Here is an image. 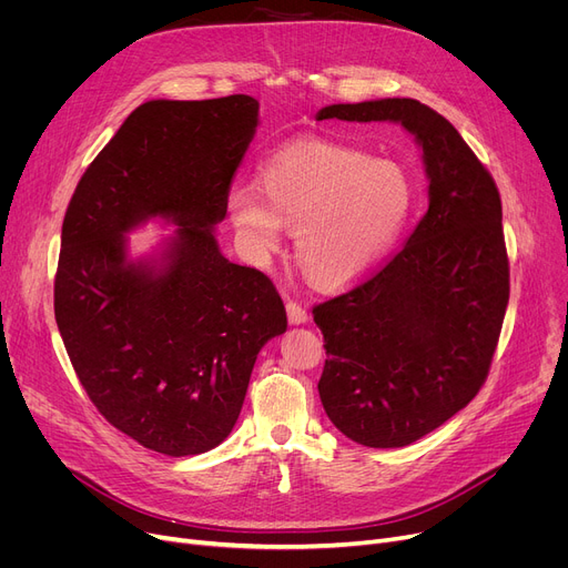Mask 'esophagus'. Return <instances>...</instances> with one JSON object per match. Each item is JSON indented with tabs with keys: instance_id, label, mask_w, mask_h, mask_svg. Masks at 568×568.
<instances>
[{
	"instance_id": "esophagus-1",
	"label": "esophagus",
	"mask_w": 568,
	"mask_h": 568,
	"mask_svg": "<svg viewBox=\"0 0 568 568\" xmlns=\"http://www.w3.org/2000/svg\"><path fill=\"white\" fill-rule=\"evenodd\" d=\"M285 308H287V320L292 322V324H304V322H308V311L302 306V304H296V302H287L285 304Z\"/></svg>"
}]
</instances>
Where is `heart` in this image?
<instances>
[{"label":"heart","mask_w":568,"mask_h":568,"mask_svg":"<svg viewBox=\"0 0 568 568\" xmlns=\"http://www.w3.org/2000/svg\"><path fill=\"white\" fill-rule=\"evenodd\" d=\"M414 206L409 172L389 159L332 142L283 149L260 170V191L236 186L227 216L255 257L294 230V260L322 287H341L386 255Z\"/></svg>","instance_id":"heart-1"}]
</instances>
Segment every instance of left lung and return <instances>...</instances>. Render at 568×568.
Masks as SVG:
<instances>
[{
    "label": "left lung",
    "instance_id": "1",
    "mask_svg": "<svg viewBox=\"0 0 568 568\" xmlns=\"http://www.w3.org/2000/svg\"><path fill=\"white\" fill-rule=\"evenodd\" d=\"M396 122L424 149L428 212L382 268L317 304L324 412L349 439L394 449L449 422L484 386L509 304L495 179L414 99L326 105L317 122Z\"/></svg>",
    "mask_w": 568,
    "mask_h": 568
}]
</instances>
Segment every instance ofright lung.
<instances>
[{
    "label": "right lung",
    "instance_id": "add662e5",
    "mask_svg": "<svg viewBox=\"0 0 568 568\" xmlns=\"http://www.w3.org/2000/svg\"><path fill=\"white\" fill-rule=\"evenodd\" d=\"M246 94L146 101L80 176L62 225L54 320L108 424L172 458L219 446L262 345L287 329L274 283L219 251L232 176L257 129ZM180 227L162 262L131 263L125 232Z\"/></svg>",
    "mask_w": 568,
    "mask_h": 568
}]
</instances>
